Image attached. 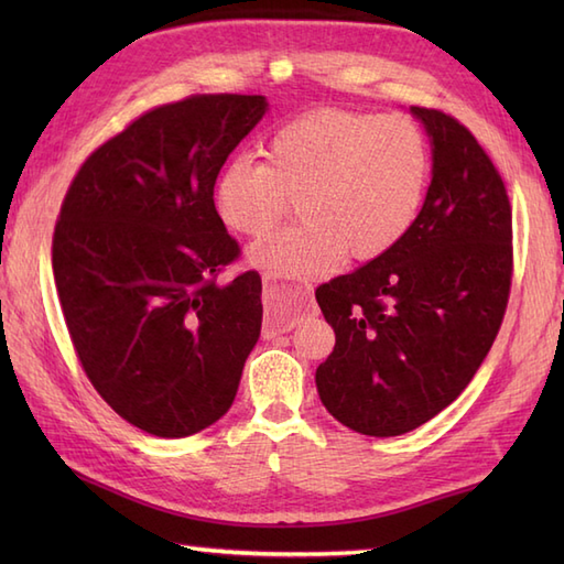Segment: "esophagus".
I'll return each mask as SVG.
<instances>
[{"label":"esophagus","mask_w":564,"mask_h":564,"mask_svg":"<svg viewBox=\"0 0 564 564\" xmlns=\"http://www.w3.org/2000/svg\"><path fill=\"white\" fill-rule=\"evenodd\" d=\"M307 297V291H283L279 283L263 279V305H267V317H263V337H279V334L291 332L301 322V305Z\"/></svg>","instance_id":"esophagus-1"}]
</instances>
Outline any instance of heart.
<instances>
[{"mask_svg":"<svg viewBox=\"0 0 564 564\" xmlns=\"http://www.w3.org/2000/svg\"><path fill=\"white\" fill-rule=\"evenodd\" d=\"M429 182V145L404 116L319 109L275 133L267 162L235 158L215 178L220 220L259 237L297 198L303 220L251 247V261L281 279L332 271L344 254L382 257L410 230Z\"/></svg>","mask_w":564,"mask_h":564,"instance_id":"1","label":"heart"}]
</instances>
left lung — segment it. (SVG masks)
<instances>
[{
  "label": "left lung",
  "mask_w": 564,
  "mask_h": 564,
  "mask_svg": "<svg viewBox=\"0 0 564 564\" xmlns=\"http://www.w3.org/2000/svg\"><path fill=\"white\" fill-rule=\"evenodd\" d=\"M434 178L382 257L315 291L337 344L315 382L327 412L366 436H400L458 398L499 334L513 275L505 178L458 118L412 106Z\"/></svg>",
  "instance_id": "obj_1"
}]
</instances>
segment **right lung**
Instances as JSON below:
<instances>
[{"instance_id": "add662e5", "label": "right lung", "mask_w": 564, "mask_h": 564, "mask_svg": "<svg viewBox=\"0 0 564 564\" xmlns=\"http://www.w3.org/2000/svg\"><path fill=\"white\" fill-rule=\"evenodd\" d=\"M259 94H194L130 121L82 162L59 206L53 273L72 346L111 410L182 438L230 410L261 332V275L215 210Z\"/></svg>"}]
</instances>
